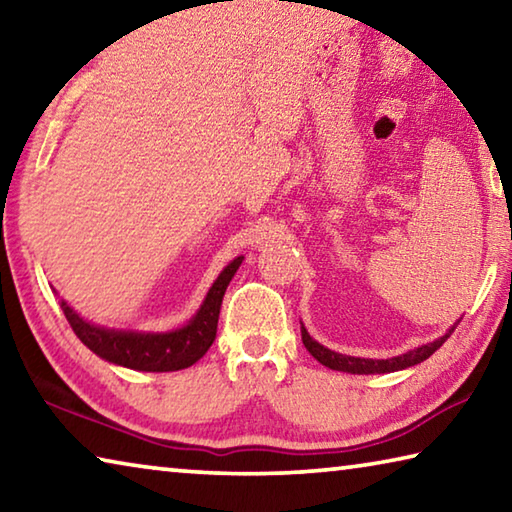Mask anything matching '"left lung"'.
<instances>
[{"mask_svg":"<svg viewBox=\"0 0 512 512\" xmlns=\"http://www.w3.org/2000/svg\"><path fill=\"white\" fill-rule=\"evenodd\" d=\"M454 329H456V325L449 329V334H452ZM449 334H445L443 339L427 343L418 350H411V352L400 354V357H393V359H361V357H348V354L332 352V350L323 348V345L311 339L305 327H302V343H305V348L311 352V357L318 359L327 368L341 370V372H352V375H375V372H393V370L415 366V363H422L424 359H429L431 354L436 352L440 345H443L449 339Z\"/></svg>","mask_w":512,"mask_h":512,"instance_id":"obj_1","label":"left lung"}]
</instances>
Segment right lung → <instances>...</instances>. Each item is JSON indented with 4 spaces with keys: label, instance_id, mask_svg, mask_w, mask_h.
Instances as JSON below:
<instances>
[{
    "label": "right lung",
    "instance_id": "add662e5",
    "mask_svg": "<svg viewBox=\"0 0 512 512\" xmlns=\"http://www.w3.org/2000/svg\"><path fill=\"white\" fill-rule=\"evenodd\" d=\"M241 259L244 257H237L235 262L223 268V273L216 277L207 293L203 307L189 320V325L169 334L115 332V329L85 323L72 307H67V302H60V307H63V314L74 334L101 359L146 372L183 370L201 359L214 343L223 293L228 289L232 275L237 273Z\"/></svg>",
    "mask_w": 512,
    "mask_h": 512
}]
</instances>
